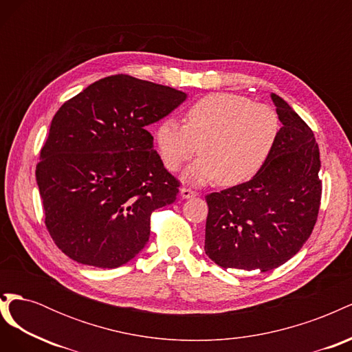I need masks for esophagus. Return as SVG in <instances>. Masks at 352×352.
<instances>
[{"label":"esophagus","mask_w":352,"mask_h":352,"mask_svg":"<svg viewBox=\"0 0 352 352\" xmlns=\"http://www.w3.org/2000/svg\"><path fill=\"white\" fill-rule=\"evenodd\" d=\"M195 195H197V192H194L192 189H189V188H180V197H182V198L188 199V198H194Z\"/></svg>","instance_id":"1"}]
</instances>
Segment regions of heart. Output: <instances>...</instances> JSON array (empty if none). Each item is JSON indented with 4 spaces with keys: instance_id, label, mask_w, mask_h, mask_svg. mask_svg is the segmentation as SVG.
I'll return each mask as SVG.
<instances>
[{
    "instance_id": "heart-1",
    "label": "heart",
    "mask_w": 352,
    "mask_h": 352,
    "mask_svg": "<svg viewBox=\"0 0 352 352\" xmlns=\"http://www.w3.org/2000/svg\"><path fill=\"white\" fill-rule=\"evenodd\" d=\"M280 120L272 107L243 95L216 92L195 101L185 111V124L166 117L155 129L164 166L176 172L197 153L185 172L190 184L216 180L235 186L257 176L279 141Z\"/></svg>"
}]
</instances>
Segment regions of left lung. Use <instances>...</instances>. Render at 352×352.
I'll list each match as a JSON object with an SVG mask.
<instances>
[{
    "label": "left lung",
    "instance_id": "1",
    "mask_svg": "<svg viewBox=\"0 0 352 352\" xmlns=\"http://www.w3.org/2000/svg\"><path fill=\"white\" fill-rule=\"evenodd\" d=\"M272 101L282 127L267 164L248 182L206 197L204 250L223 269L279 267L310 238L320 208L314 133L279 95Z\"/></svg>",
    "mask_w": 352,
    "mask_h": 352
}]
</instances>
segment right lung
Returning <instances> with one entry per match:
<instances>
[{"label": "right lung", "mask_w": 352, "mask_h": 352, "mask_svg": "<svg viewBox=\"0 0 352 352\" xmlns=\"http://www.w3.org/2000/svg\"><path fill=\"white\" fill-rule=\"evenodd\" d=\"M186 97L114 74L89 85L52 117L36 184L45 226L67 257L116 269L142 251L151 212L172 204L179 192L146 126Z\"/></svg>", "instance_id": "add662e5"}]
</instances>
